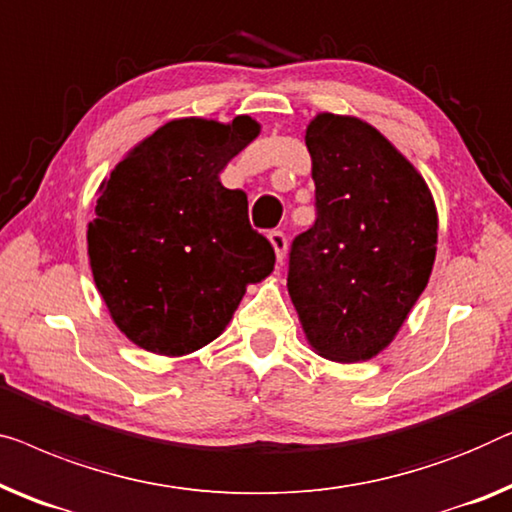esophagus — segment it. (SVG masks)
<instances>
[{"instance_id": "obj_1", "label": "esophagus", "mask_w": 512, "mask_h": 512, "mask_svg": "<svg viewBox=\"0 0 512 512\" xmlns=\"http://www.w3.org/2000/svg\"><path fill=\"white\" fill-rule=\"evenodd\" d=\"M268 238H270L272 247H274V254H277V261L281 263V261H284V256H286V247H288L286 235L281 233V231H270Z\"/></svg>"}]
</instances>
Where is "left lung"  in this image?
<instances>
[{
  "instance_id": "8db88e82",
  "label": "left lung",
  "mask_w": 512,
  "mask_h": 512,
  "mask_svg": "<svg viewBox=\"0 0 512 512\" xmlns=\"http://www.w3.org/2000/svg\"><path fill=\"white\" fill-rule=\"evenodd\" d=\"M305 143L316 221L291 244L288 293L318 355L369 360L425 291L436 207L418 170L358 117L316 115Z\"/></svg>"
}]
</instances>
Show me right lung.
I'll return each mask as SVG.
<instances>
[{
  "instance_id": "add662e5",
  "label": "right lung",
  "mask_w": 512,
  "mask_h": 512,
  "mask_svg": "<svg viewBox=\"0 0 512 512\" xmlns=\"http://www.w3.org/2000/svg\"><path fill=\"white\" fill-rule=\"evenodd\" d=\"M247 115L173 120L133 147L96 198L87 228L94 284L124 335L184 355L221 335L274 249L254 231L247 194L219 173L258 136Z\"/></svg>"
}]
</instances>
